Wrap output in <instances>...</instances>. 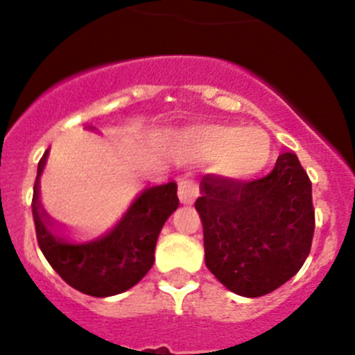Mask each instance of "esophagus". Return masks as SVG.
Instances as JSON below:
<instances>
[{"mask_svg":"<svg viewBox=\"0 0 355 355\" xmlns=\"http://www.w3.org/2000/svg\"><path fill=\"white\" fill-rule=\"evenodd\" d=\"M178 198L184 204H192L199 198V187L194 180L178 182Z\"/></svg>","mask_w":355,"mask_h":355,"instance_id":"34e87169","label":"esophagus"}]
</instances>
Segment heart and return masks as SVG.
<instances>
[{
	"label": "heart",
	"instance_id": "heart-1",
	"mask_svg": "<svg viewBox=\"0 0 355 355\" xmlns=\"http://www.w3.org/2000/svg\"><path fill=\"white\" fill-rule=\"evenodd\" d=\"M189 139L204 157H218L216 168L228 178L257 173L271 157V139L263 128L209 123L191 130Z\"/></svg>",
	"mask_w": 355,
	"mask_h": 355
}]
</instances>
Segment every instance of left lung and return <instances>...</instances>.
<instances>
[{
	"label": "left lung",
	"mask_w": 355,
	"mask_h": 355,
	"mask_svg": "<svg viewBox=\"0 0 355 355\" xmlns=\"http://www.w3.org/2000/svg\"><path fill=\"white\" fill-rule=\"evenodd\" d=\"M200 192L204 259L228 290L266 295L302 268L314 234L313 185L293 153L256 180L204 175Z\"/></svg>",
	"instance_id": "left-lung-1"
}]
</instances>
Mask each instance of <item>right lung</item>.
<instances>
[{
    "label": "right lung",
    "instance_id": "add662e5",
    "mask_svg": "<svg viewBox=\"0 0 355 355\" xmlns=\"http://www.w3.org/2000/svg\"><path fill=\"white\" fill-rule=\"evenodd\" d=\"M46 156L48 151L37 164L32 216L37 244L48 263L70 287L87 295L108 297L132 288L155 263L157 235L178 207L177 184L146 189L108 235L87 244H71L53 234L39 202V177Z\"/></svg>",
    "mask_w": 355,
    "mask_h": 355
}]
</instances>
